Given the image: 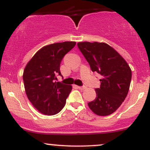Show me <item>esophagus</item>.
I'll return each mask as SVG.
<instances>
[{
  "label": "esophagus",
  "instance_id": "esophagus-1",
  "mask_svg": "<svg viewBox=\"0 0 150 150\" xmlns=\"http://www.w3.org/2000/svg\"><path fill=\"white\" fill-rule=\"evenodd\" d=\"M77 87L79 89H85L86 88L85 86H83V87H80V86H77Z\"/></svg>",
  "mask_w": 150,
  "mask_h": 150
}]
</instances>
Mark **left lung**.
I'll list each match as a JSON object with an SVG mask.
<instances>
[{
  "label": "left lung",
  "instance_id": "obj_1",
  "mask_svg": "<svg viewBox=\"0 0 150 150\" xmlns=\"http://www.w3.org/2000/svg\"><path fill=\"white\" fill-rule=\"evenodd\" d=\"M77 46L90 65L92 72L102 76L97 97L88 103L98 116H105L116 111L125 100L130 88L131 69L114 49L106 43L79 42Z\"/></svg>",
  "mask_w": 150,
  "mask_h": 150
}]
</instances>
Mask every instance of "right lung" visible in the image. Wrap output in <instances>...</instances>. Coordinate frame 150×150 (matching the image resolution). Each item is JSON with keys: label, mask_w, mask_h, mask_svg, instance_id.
<instances>
[{"label": "right lung", "mask_w": 150, "mask_h": 150, "mask_svg": "<svg viewBox=\"0 0 150 150\" xmlns=\"http://www.w3.org/2000/svg\"><path fill=\"white\" fill-rule=\"evenodd\" d=\"M75 44V42H65L44 46L24 70L22 77L26 94L34 108L43 114L55 115L64 107L72 86L56 82V75H61L62 59Z\"/></svg>", "instance_id": "right-lung-1"}]
</instances>
